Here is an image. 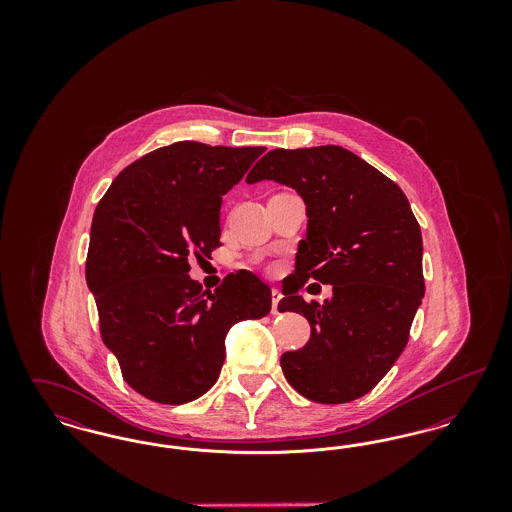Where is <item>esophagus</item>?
<instances>
[{"instance_id": "1", "label": "esophagus", "mask_w": 512, "mask_h": 512, "mask_svg": "<svg viewBox=\"0 0 512 512\" xmlns=\"http://www.w3.org/2000/svg\"><path fill=\"white\" fill-rule=\"evenodd\" d=\"M280 299H282V293L278 292V290H272V313H274V315H278V303H280Z\"/></svg>"}]
</instances>
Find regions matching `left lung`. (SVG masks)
<instances>
[{
    "label": "left lung",
    "mask_w": 512,
    "mask_h": 512,
    "mask_svg": "<svg viewBox=\"0 0 512 512\" xmlns=\"http://www.w3.org/2000/svg\"><path fill=\"white\" fill-rule=\"evenodd\" d=\"M274 180L305 201L293 293L278 311L309 320L311 340L282 355L293 390L347 403L372 390L403 353L424 297L422 234L403 190L340 146L272 149L245 182ZM307 279L333 286L322 306L296 292Z\"/></svg>",
    "instance_id": "left-lung-1"
}]
</instances>
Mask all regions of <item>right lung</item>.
<instances>
[{"label": "right lung", "mask_w": 512, "mask_h": 512, "mask_svg": "<svg viewBox=\"0 0 512 512\" xmlns=\"http://www.w3.org/2000/svg\"><path fill=\"white\" fill-rule=\"evenodd\" d=\"M263 151L159 147L126 167L99 201L86 282L101 340L126 384L155 403L182 405L211 390L230 326L270 313V288L257 274L240 270L203 292L188 263L219 247L222 195Z\"/></svg>", "instance_id": "1"}]
</instances>
